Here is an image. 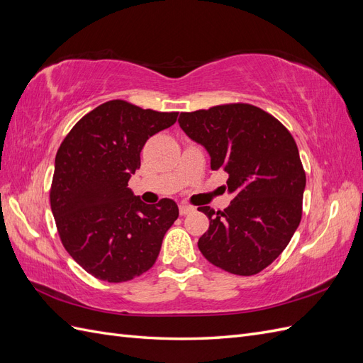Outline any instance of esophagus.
<instances>
[{"label": "esophagus", "mask_w": 363, "mask_h": 363, "mask_svg": "<svg viewBox=\"0 0 363 363\" xmlns=\"http://www.w3.org/2000/svg\"><path fill=\"white\" fill-rule=\"evenodd\" d=\"M192 211H194V207H191V206H186V204H180V206H179L180 215H188V213H191Z\"/></svg>", "instance_id": "esophagus-1"}]
</instances>
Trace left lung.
<instances>
[{"label":"left lung","instance_id":"8db88e82","mask_svg":"<svg viewBox=\"0 0 363 363\" xmlns=\"http://www.w3.org/2000/svg\"><path fill=\"white\" fill-rule=\"evenodd\" d=\"M179 124L228 174L235 199L224 211L199 207L208 219L199 248L212 265L255 276L288 247L301 221L306 172L289 130L262 108L223 104L183 112Z\"/></svg>","mask_w":363,"mask_h":363}]
</instances>
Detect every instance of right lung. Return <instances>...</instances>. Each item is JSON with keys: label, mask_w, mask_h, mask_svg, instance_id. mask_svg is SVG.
Masks as SVG:
<instances>
[{"label": "right lung", "mask_w": 363, "mask_h": 363, "mask_svg": "<svg viewBox=\"0 0 363 363\" xmlns=\"http://www.w3.org/2000/svg\"><path fill=\"white\" fill-rule=\"evenodd\" d=\"M177 116L112 100L84 115L57 150L50 189L57 232L98 280L128 281L148 271L179 218L175 201L145 204L127 188L145 142Z\"/></svg>", "instance_id": "add662e5"}]
</instances>
